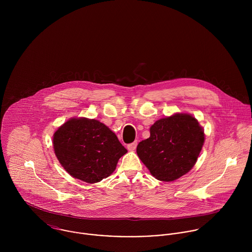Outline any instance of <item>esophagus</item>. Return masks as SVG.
<instances>
[{"label":"esophagus","mask_w":252,"mask_h":252,"mask_svg":"<svg viewBox=\"0 0 252 252\" xmlns=\"http://www.w3.org/2000/svg\"><path fill=\"white\" fill-rule=\"evenodd\" d=\"M137 145H138V142H134V143H132V144H129L127 145V148H128V150H130V151H134L136 148H137Z\"/></svg>","instance_id":"obj_1"}]
</instances>
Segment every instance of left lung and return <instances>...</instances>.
I'll return each instance as SVG.
<instances>
[{
    "label": "left lung",
    "instance_id": "1",
    "mask_svg": "<svg viewBox=\"0 0 252 252\" xmlns=\"http://www.w3.org/2000/svg\"><path fill=\"white\" fill-rule=\"evenodd\" d=\"M150 137L137 146V154L150 174L161 181H174L196 164L205 143V133L189 113L177 112L157 120Z\"/></svg>",
    "mask_w": 252,
    "mask_h": 252
}]
</instances>
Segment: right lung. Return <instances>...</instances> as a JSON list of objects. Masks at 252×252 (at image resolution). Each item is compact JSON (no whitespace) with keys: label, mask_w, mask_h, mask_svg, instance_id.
Here are the masks:
<instances>
[{"label":"right lung","mask_w":252,"mask_h":252,"mask_svg":"<svg viewBox=\"0 0 252 252\" xmlns=\"http://www.w3.org/2000/svg\"><path fill=\"white\" fill-rule=\"evenodd\" d=\"M54 153L73 179L96 183L109 177L127 153L116 135L104 123L72 117L53 134Z\"/></svg>","instance_id":"add662e5"}]
</instances>
